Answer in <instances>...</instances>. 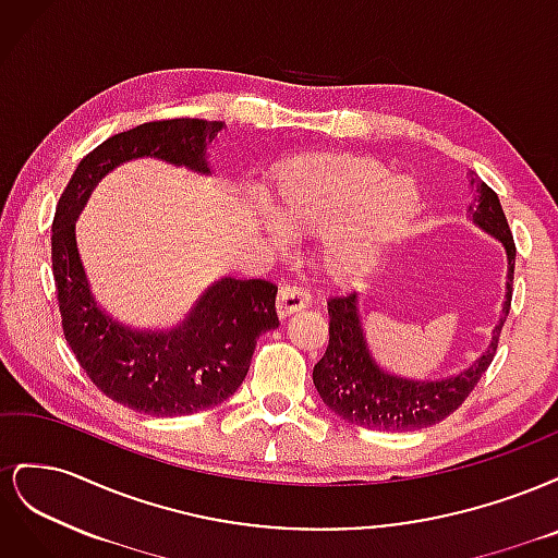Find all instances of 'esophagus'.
<instances>
[{"mask_svg":"<svg viewBox=\"0 0 558 558\" xmlns=\"http://www.w3.org/2000/svg\"><path fill=\"white\" fill-rule=\"evenodd\" d=\"M310 302H312V295L305 289H302V286L281 283L279 295H277V314L281 318H286V316H291L293 312L310 307Z\"/></svg>","mask_w":558,"mask_h":558,"instance_id":"esophagus-1","label":"esophagus"}]
</instances>
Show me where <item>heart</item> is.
Listing matches in <instances>:
<instances>
[{
    "label": "heart",
    "instance_id": "obj_1",
    "mask_svg": "<svg viewBox=\"0 0 558 558\" xmlns=\"http://www.w3.org/2000/svg\"><path fill=\"white\" fill-rule=\"evenodd\" d=\"M272 207L279 226L293 234L340 228L330 238V260L349 269L410 226L418 191L408 177H388L377 160L320 158L279 177Z\"/></svg>",
    "mask_w": 558,
    "mask_h": 558
}]
</instances>
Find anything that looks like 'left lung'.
<instances>
[{
	"instance_id": "1",
	"label": "left lung",
	"mask_w": 558,
	"mask_h": 558,
	"mask_svg": "<svg viewBox=\"0 0 558 558\" xmlns=\"http://www.w3.org/2000/svg\"><path fill=\"white\" fill-rule=\"evenodd\" d=\"M468 177L472 193H475V199L468 209L472 223L494 234L508 251V295H505L502 316L494 330L492 344L484 351V356L459 377L442 381H412L388 375L381 365H377L373 351L367 347L356 291L332 295L328 300V349L324 359L314 365L312 377L318 396L349 424L369 430L398 433L440 424L442 418L461 408L496 356L500 330L512 305L517 246L498 195L475 172H470Z\"/></svg>"
}]
</instances>
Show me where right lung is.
<instances>
[{
    "label": "right lung",
    "mask_w": 558,
    "mask_h": 558,
    "mask_svg": "<svg viewBox=\"0 0 558 558\" xmlns=\"http://www.w3.org/2000/svg\"><path fill=\"white\" fill-rule=\"evenodd\" d=\"M221 128L205 118H167L113 134L78 162L58 202L50 260L64 340L99 391L134 412L183 416L223 402L244 381L258 337L279 326L275 283L221 279L179 328L132 330L97 305L78 258L74 221L99 179L142 156L207 174L205 150Z\"/></svg>",
    "instance_id": "right-lung-1"
}]
</instances>
